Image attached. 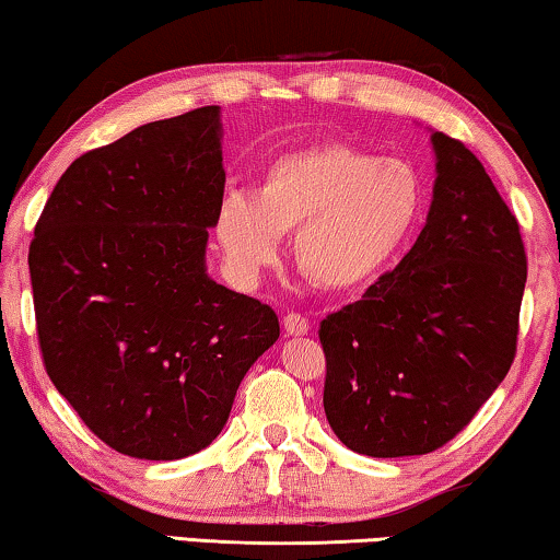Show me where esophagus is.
<instances>
[{
	"label": "esophagus",
	"mask_w": 560,
	"mask_h": 560,
	"mask_svg": "<svg viewBox=\"0 0 560 560\" xmlns=\"http://www.w3.org/2000/svg\"><path fill=\"white\" fill-rule=\"evenodd\" d=\"M283 331L291 334V337H302V334L308 331V319L299 312H289L283 316Z\"/></svg>",
	"instance_id": "34e87169"
}]
</instances>
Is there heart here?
I'll return each mask as SVG.
<instances>
[{
	"mask_svg": "<svg viewBox=\"0 0 560 560\" xmlns=\"http://www.w3.org/2000/svg\"><path fill=\"white\" fill-rule=\"evenodd\" d=\"M428 211V183L405 158L327 143L287 153L256 194H231L213 231L229 269L254 281L294 233V264L327 291L370 287L405 252Z\"/></svg>",
	"mask_w": 560,
	"mask_h": 560,
	"instance_id": "1",
	"label": "heart"
}]
</instances>
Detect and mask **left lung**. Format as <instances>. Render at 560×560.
<instances>
[{"instance_id":"left-lung-1","label":"left lung","mask_w":560,"mask_h":560,"mask_svg":"<svg viewBox=\"0 0 560 560\" xmlns=\"http://www.w3.org/2000/svg\"><path fill=\"white\" fill-rule=\"evenodd\" d=\"M432 148L438 178L415 246L319 324L324 412L360 455L442 447L515 360L528 271L521 226L460 140L432 132Z\"/></svg>"}]
</instances>
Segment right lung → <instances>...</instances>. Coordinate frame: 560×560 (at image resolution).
I'll list each match as a JSON object with an SVG mask.
<instances>
[{
    "mask_svg": "<svg viewBox=\"0 0 560 560\" xmlns=\"http://www.w3.org/2000/svg\"><path fill=\"white\" fill-rule=\"evenodd\" d=\"M223 183L221 107L206 105L80 155L35 226L45 370L122 455L180 460L211 445L279 339L269 304L206 273Z\"/></svg>",
    "mask_w": 560,
    "mask_h": 560,
    "instance_id": "right-lung-1",
    "label": "right lung"
}]
</instances>
